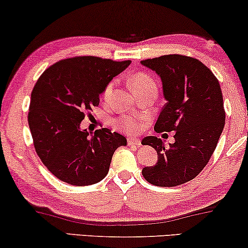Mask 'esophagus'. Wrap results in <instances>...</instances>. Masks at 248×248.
<instances>
[{
  "instance_id": "esophagus-1",
  "label": "esophagus",
  "mask_w": 248,
  "mask_h": 248,
  "mask_svg": "<svg viewBox=\"0 0 248 248\" xmlns=\"http://www.w3.org/2000/svg\"><path fill=\"white\" fill-rule=\"evenodd\" d=\"M127 144H128V146L139 147L140 144H141V140L138 139V138H128V139H127Z\"/></svg>"
}]
</instances>
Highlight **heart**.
I'll return each instance as SVG.
<instances>
[{"label": "heart", "instance_id": "1", "mask_svg": "<svg viewBox=\"0 0 248 248\" xmlns=\"http://www.w3.org/2000/svg\"><path fill=\"white\" fill-rule=\"evenodd\" d=\"M130 84H131L132 90H133L136 93L143 88H148V86H156L155 81H154L148 74H144V73H138L136 75L132 76ZM112 88H114V82H110L107 86H106L104 90V93H102L104 99H107L108 96L110 95ZM140 122H141V118L123 116L118 118L116 121H114V125L115 127L118 128V130L127 132V133H134V132H137L138 128H139Z\"/></svg>", "mask_w": 248, "mask_h": 248}]
</instances>
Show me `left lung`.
Here are the masks:
<instances>
[{
  "mask_svg": "<svg viewBox=\"0 0 248 248\" xmlns=\"http://www.w3.org/2000/svg\"><path fill=\"white\" fill-rule=\"evenodd\" d=\"M160 77L166 104L155 131H175L174 143L165 147L157 137H146L142 144L157 152L156 165L142 169L148 182L175 187L196 178L213 155L226 123L220 84L202 61L181 54H166L141 61Z\"/></svg>",
  "mask_w": 248,
  "mask_h": 248,
  "instance_id": "1",
  "label": "left lung"
}]
</instances>
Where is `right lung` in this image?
I'll use <instances>...</instances> for the list:
<instances>
[{
	"instance_id": "add662e5",
	"label": "right lung",
	"mask_w": 248,
	"mask_h": 248,
	"mask_svg": "<svg viewBox=\"0 0 248 248\" xmlns=\"http://www.w3.org/2000/svg\"><path fill=\"white\" fill-rule=\"evenodd\" d=\"M130 60L73 57L50 66L31 95L28 124L36 154L46 169L68 185L90 186L107 175L115 150L126 139L109 128L89 132L81 122L99 105V95Z\"/></svg>"
}]
</instances>
